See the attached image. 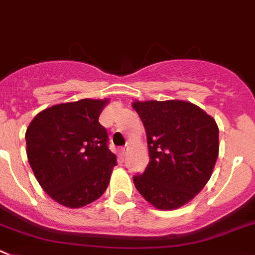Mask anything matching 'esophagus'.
<instances>
[{
  "label": "esophagus",
  "instance_id": "34e87169",
  "mask_svg": "<svg viewBox=\"0 0 255 255\" xmlns=\"http://www.w3.org/2000/svg\"><path fill=\"white\" fill-rule=\"evenodd\" d=\"M127 153H128V147H122V148H121V154H122V156H126Z\"/></svg>",
  "mask_w": 255,
  "mask_h": 255
}]
</instances>
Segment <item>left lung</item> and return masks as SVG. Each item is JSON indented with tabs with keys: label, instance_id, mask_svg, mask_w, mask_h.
<instances>
[{
	"label": "left lung",
	"instance_id": "8db88e82",
	"mask_svg": "<svg viewBox=\"0 0 255 255\" xmlns=\"http://www.w3.org/2000/svg\"><path fill=\"white\" fill-rule=\"evenodd\" d=\"M144 126L149 162L134 176L135 189L160 210L190 203L210 180L219 154V127L213 117L186 101H134Z\"/></svg>",
	"mask_w": 255,
	"mask_h": 255
}]
</instances>
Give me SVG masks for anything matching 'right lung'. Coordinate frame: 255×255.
<instances>
[{
	"instance_id": "1",
	"label": "right lung",
	"mask_w": 255,
	"mask_h": 255,
	"mask_svg": "<svg viewBox=\"0 0 255 255\" xmlns=\"http://www.w3.org/2000/svg\"><path fill=\"white\" fill-rule=\"evenodd\" d=\"M109 99L51 106L34 117L25 133L26 153L45 192L60 205L79 209L104 194L117 157L98 122Z\"/></svg>"
}]
</instances>
